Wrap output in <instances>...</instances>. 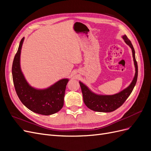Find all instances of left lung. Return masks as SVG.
I'll return each instance as SVG.
<instances>
[{
  "label": "left lung",
  "mask_w": 151,
  "mask_h": 151,
  "mask_svg": "<svg viewBox=\"0 0 151 151\" xmlns=\"http://www.w3.org/2000/svg\"><path fill=\"white\" fill-rule=\"evenodd\" d=\"M123 38L125 42L128 45H129V47L132 49L135 67V74L134 78L128 88L123 90L119 93L109 96H100L95 94L91 92L88 88V87L79 82L82 93H83V96L84 102L86 106L91 110L98 112H111L116 110L117 108L120 107L125 103L127 99L129 98L132 93L136 84L138 76V66L135 59V50L130 40L127 38L126 35L123 36Z\"/></svg>",
  "instance_id": "obj_1"
}]
</instances>
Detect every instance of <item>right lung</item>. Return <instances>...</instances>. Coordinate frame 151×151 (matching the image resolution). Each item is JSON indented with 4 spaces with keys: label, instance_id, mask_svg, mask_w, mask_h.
<instances>
[{
    "label": "right lung",
    "instance_id": "1",
    "mask_svg": "<svg viewBox=\"0 0 151 151\" xmlns=\"http://www.w3.org/2000/svg\"><path fill=\"white\" fill-rule=\"evenodd\" d=\"M24 39L22 38L21 40L12 67V79L17 95L22 104L31 111L43 115H52L60 111L63 106L68 80L62 79L43 90L31 88L24 79L20 68V54Z\"/></svg>",
    "mask_w": 151,
    "mask_h": 151
}]
</instances>
